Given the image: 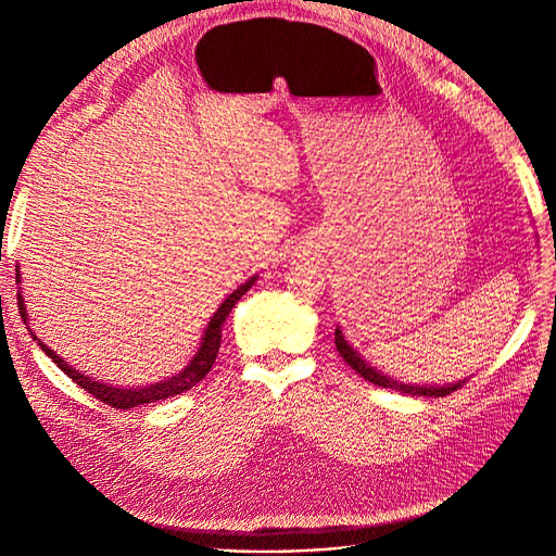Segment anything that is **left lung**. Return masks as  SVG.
<instances>
[{"instance_id":"8db88e82","label":"left lung","mask_w":556,"mask_h":556,"mask_svg":"<svg viewBox=\"0 0 556 556\" xmlns=\"http://www.w3.org/2000/svg\"><path fill=\"white\" fill-rule=\"evenodd\" d=\"M333 339H336V350L341 352V357H343L352 368H355V371H357L362 378H366L368 382H374V384H380V387H392V390L403 392V394H413V396H445V394L454 392V390H457V387H462V384L466 382V380L452 382V384H406V382H399V380H394V378H387L384 374L376 371V368H374L371 364H366V359H362L359 352L345 341V336H343L341 327H336Z\"/></svg>"}]
</instances>
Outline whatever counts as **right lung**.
Segmentation results:
<instances>
[{"instance_id":"right-lung-1","label":"right lung","mask_w":556,"mask_h":556,"mask_svg":"<svg viewBox=\"0 0 556 556\" xmlns=\"http://www.w3.org/2000/svg\"><path fill=\"white\" fill-rule=\"evenodd\" d=\"M255 280H257V276H252L250 280H245L239 290H233L225 301H223V306L215 311V315L211 317V323H208V327H206V331H204V339H201V345H199V350H197V355L190 359V364L182 368L180 374H176V376H172V378H166V380H162V382H155V384H150V387H115V384H109V382H99V380H92V378H88L86 374H78L76 368H72L70 364H66L60 355H55L53 350H50L48 345H43L39 339H37V333L31 331L29 327V333H31V339L37 341V345L46 352V355L53 359L60 368H62V374H66L70 376L80 390H86L88 394H92L94 399H99V401H104V403H109L111 408H121V410H127V408H134V406H141V403H155V401H162V399H169V396H176V394H180V392H185V390H190V387H194L201 378H206V374L211 371V366L215 364V357H217V350H220V339H223V325H225V319H227V315L231 313V308L237 306V301L252 288V285H255ZM15 282H21V271L15 274ZM18 311H21V317H23V323L27 325V311H25V299H23V294H21V290H18Z\"/></svg>"}]
</instances>
